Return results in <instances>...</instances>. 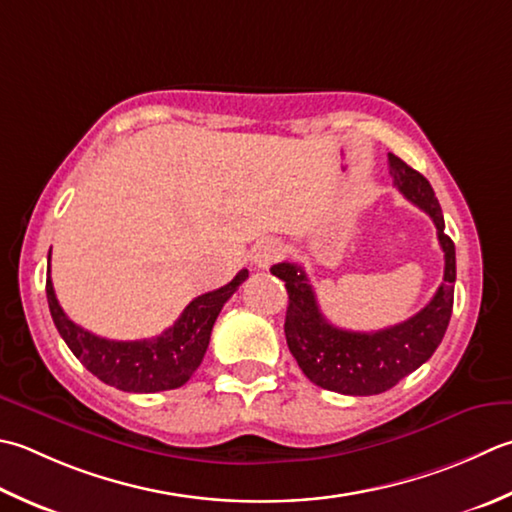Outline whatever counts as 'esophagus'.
Wrapping results in <instances>:
<instances>
[{
    "instance_id": "esophagus-1",
    "label": "esophagus",
    "mask_w": 512,
    "mask_h": 512,
    "mask_svg": "<svg viewBox=\"0 0 512 512\" xmlns=\"http://www.w3.org/2000/svg\"><path fill=\"white\" fill-rule=\"evenodd\" d=\"M282 255H284V248L277 242V239H264V242H259L255 248L253 264L257 268H268V266H273Z\"/></svg>"
}]
</instances>
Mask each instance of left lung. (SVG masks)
<instances>
[{
	"mask_svg": "<svg viewBox=\"0 0 512 512\" xmlns=\"http://www.w3.org/2000/svg\"><path fill=\"white\" fill-rule=\"evenodd\" d=\"M388 166L399 193L433 219L444 250V282L417 315L373 333L337 328L319 310L302 266L282 262L270 268L275 277L284 279L288 290L284 333L290 353L310 382L342 395H379L393 388L399 379L428 362L442 344L453 313L455 244L444 233V215L435 190L422 173L393 153H388Z\"/></svg>",
	"mask_w": 512,
	"mask_h": 512,
	"instance_id": "left-lung-1",
	"label": "left lung"
}]
</instances>
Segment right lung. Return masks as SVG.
I'll return each mask as SVG.
<instances>
[{"label":"right lung","mask_w":512,"mask_h":512,"mask_svg":"<svg viewBox=\"0 0 512 512\" xmlns=\"http://www.w3.org/2000/svg\"><path fill=\"white\" fill-rule=\"evenodd\" d=\"M248 279V270H239L233 282L195 297L177 322L162 335L137 342H115L97 337L90 330L70 322L55 297L50 282V253L46 297L53 322L73 355L104 384L124 393H159L184 386L202 364L213 333L215 319L230 295Z\"/></svg>","instance_id":"add662e5"}]
</instances>
